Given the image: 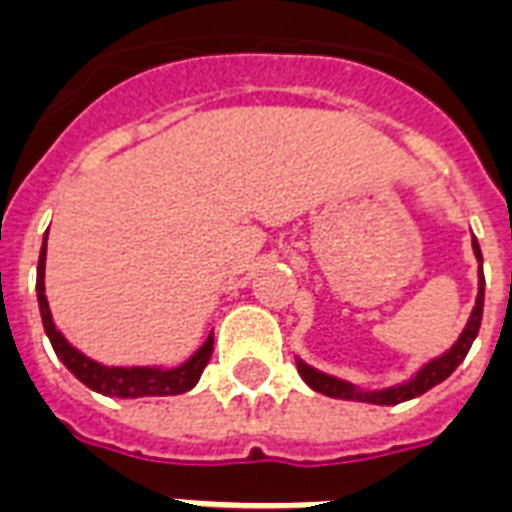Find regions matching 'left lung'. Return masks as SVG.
I'll return each mask as SVG.
<instances>
[{"label": "left lung", "instance_id": "obj_1", "mask_svg": "<svg viewBox=\"0 0 512 512\" xmlns=\"http://www.w3.org/2000/svg\"><path fill=\"white\" fill-rule=\"evenodd\" d=\"M473 252L478 257V298H475V308L470 319H467V325H464L462 335H459V341L446 351V354H440L435 360H429L424 368L411 378V381H405V384L389 386V389H378V392H360L357 386H351L349 381H341V378L327 376V373H319V370L308 368L306 362L298 360V373L303 376L314 392L327 397H335V400H357V403H373V405H397L405 403V400H413V397L424 395L427 389L432 386H438L440 381H446L456 368H459V362L467 357V351L473 346L475 335L481 330V317H483V257H481V247H478V241L473 239Z\"/></svg>", "mask_w": 512, "mask_h": 512}]
</instances>
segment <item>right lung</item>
Here are the masks:
<instances>
[{
  "label": "right lung",
  "mask_w": 512,
  "mask_h": 512,
  "mask_svg": "<svg viewBox=\"0 0 512 512\" xmlns=\"http://www.w3.org/2000/svg\"><path fill=\"white\" fill-rule=\"evenodd\" d=\"M45 255H48V233L39 249V263H37V300H39V314H42V325L48 333L50 343L56 357L64 362L66 368L72 370L74 378H80L88 389L99 392L107 397H169V395H182L187 389H193L198 384V378L204 373L206 362L212 357L214 349V335L204 341V346L195 351L193 357L182 362L179 368H107L96 360H88L83 351H77L72 343L66 341L64 335L58 333V327L53 325L50 317L48 298H45Z\"/></svg>",
  "instance_id": "add662e5"
}]
</instances>
